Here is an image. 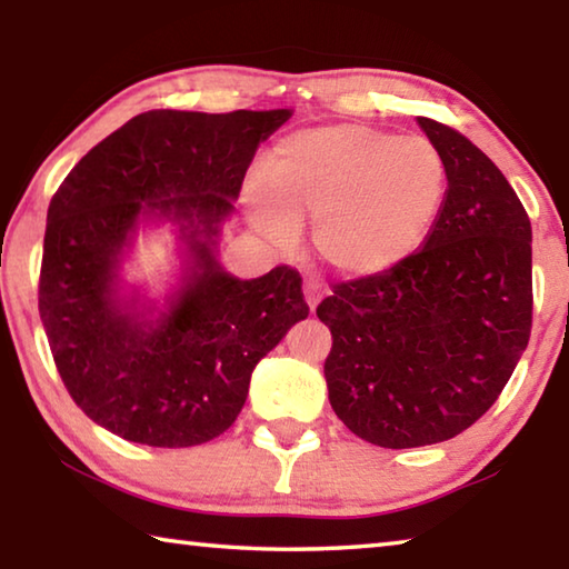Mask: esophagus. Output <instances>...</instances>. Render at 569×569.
<instances>
[{
	"label": "esophagus",
	"mask_w": 569,
	"mask_h": 569,
	"mask_svg": "<svg viewBox=\"0 0 569 569\" xmlns=\"http://www.w3.org/2000/svg\"><path fill=\"white\" fill-rule=\"evenodd\" d=\"M303 296H306L308 311H311V313H316V308H319V301H321L319 286H313V283H306V286H303Z\"/></svg>",
	"instance_id": "1"
}]
</instances>
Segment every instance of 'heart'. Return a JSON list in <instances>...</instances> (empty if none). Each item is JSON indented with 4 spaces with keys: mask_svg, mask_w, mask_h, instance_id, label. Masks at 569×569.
<instances>
[{
    "mask_svg": "<svg viewBox=\"0 0 569 569\" xmlns=\"http://www.w3.org/2000/svg\"><path fill=\"white\" fill-rule=\"evenodd\" d=\"M447 162L427 138L369 124H323L288 134L250 176V223L278 250L313 226L319 261L346 281L391 273L419 253L447 198Z\"/></svg>",
    "mask_w": 569,
    "mask_h": 569,
    "instance_id": "1",
    "label": "heart"
}]
</instances>
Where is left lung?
I'll return each mask as SVG.
<instances>
[{
    "mask_svg": "<svg viewBox=\"0 0 569 569\" xmlns=\"http://www.w3.org/2000/svg\"><path fill=\"white\" fill-rule=\"evenodd\" d=\"M417 122L449 176L435 230L407 263L336 286L316 311L333 336L323 373L336 417L387 449L469 429L532 331V226L517 192L465 134Z\"/></svg>",
    "mask_w": 569,
    "mask_h": 569,
    "instance_id": "obj_1",
    "label": "left lung"
}]
</instances>
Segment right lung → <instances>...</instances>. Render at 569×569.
Masks as SVG:
<instances>
[{"mask_svg": "<svg viewBox=\"0 0 569 569\" xmlns=\"http://www.w3.org/2000/svg\"><path fill=\"white\" fill-rule=\"evenodd\" d=\"M291 114L142 112L54 192L40 319L70 397L112 435L166 449L220 437L258 361L308 316L293 268L243 281L218 258L250 160ZM160 224L177 238L179 273L152 297L123 266Z\"/></svg>", "mask_w": 569, "mask_h": 569, "instance_id": "right-lung-1", "label": "right lung"}]
</instances>
